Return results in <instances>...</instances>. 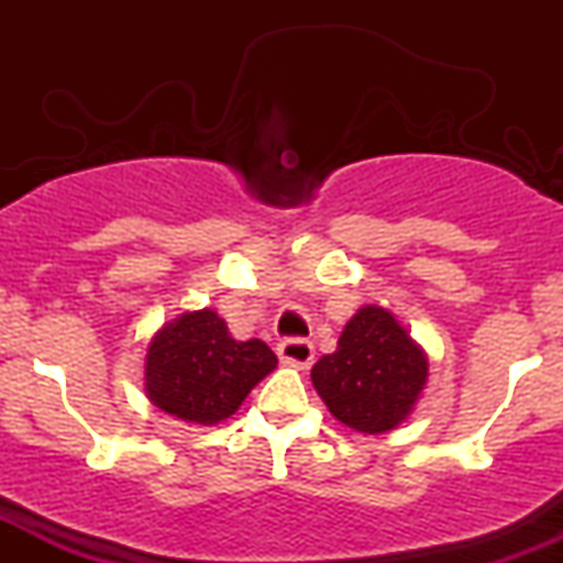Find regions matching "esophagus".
<instances>
[{
	"instance_id": "esophagus-1",
	"label": "esophagus",
	"mask_w": 563,
	"mask_h": 563,
	"mask_svg": "<svg viewBox=\"0 0 563 563\" xmlns=\"http://www.w3.org/2000/svg\"><path fill=\"white\" fill-rule=\"evenodd\" d=\"M277 357H280L286 365H294V367H301V371H307V367L314 363V346H312V341L286 339V341H280V346H277Z\"/></svg>"
}]
</instances>
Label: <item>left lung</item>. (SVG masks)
Instances as JSON below:
<instances>
[{
	"instance_id": "8db88e82",
	"label": "left lung",
	"mask_w": 563,
	"mask_h": 563,
	"mask_svg": "<svg viewBox=\"0 0 563 563\" xmlns=\"http://www.w3.org/2000/svg\"><path fill=\"white\" fill-rule=\"evenodd\" d=\"M429 380L423 346L389 309L365 303L339 335L333 354L312 367V384L331 416L360 434L399 429Z\"/></svg>"
}]
</instances>
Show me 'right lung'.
<instances>
[{"label": "right lung", "mask_w": 563, "mask_h": 563, "mask_svg": "<svg viewBox=\"0 0 563 563\" xmlns=\"http://www.w3.org/2000/svg\"><path fill=\"white\" fill-rule=\"evenodd\" d=\"M275 367V352L264 341H235L214 309H196L153 333L145 394L179 421L217 426L235 416L249 391Z\"/></svg>", "instance_id": "1"}]
</instances>
